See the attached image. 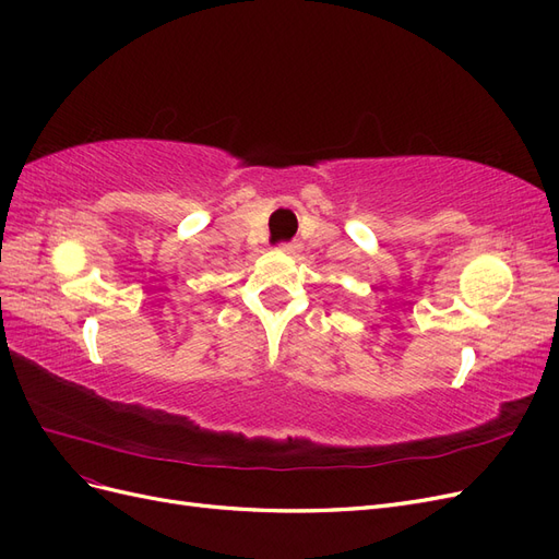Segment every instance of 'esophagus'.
<instances>
[{"instance_id": "34e87169", "label": "esophagus", "mask_w": 559, "mask_h": 559, "mask_svg": "<svg viewBox=\"0 0 559 559\" xmlns=\"http://www.w3.org/2000/svg\"><path fill=\"white\" fill-rule=\"evenodd\" d=\"M280 251L292 253V257H294V253L300 251V245H298V242H282V245H280Z\"/></svg>"}]
</instances>
